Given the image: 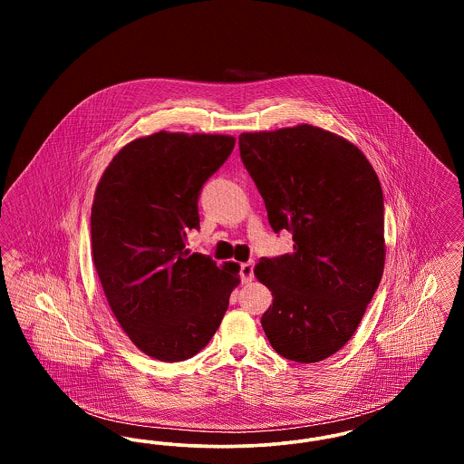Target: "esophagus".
Wrapping results in <instances>:
<instances>
[{"label":"esophagus","mask_w":464,"mask_h":464,"mask_svg":"<svg viewBox=\"0 0 464 464\" xmlns=\"http://www.w3.org/2000/svg\"><path fill=\"white\" fill-rule=\"evenodd\" d=\"M240 278H242L243 284L252 282V278H254V261H248V263H243L240 266Z\"/></svg>","instance_id":"1"}]
</instances>
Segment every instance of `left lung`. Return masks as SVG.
Returning a JSON list of instances; mask_svg holds the SVG:
<instances>
[{"instance_id":"obj_1","label":"left lung","mask_w":464,"mask_h":464,"mask_svg":"<svg viewBox=\"0 0 464 464\" xmlns=\"http://www.w3.org/2000/svg\"><path fill=\"white\" fill-rule=\"evenodd\" d=\"M240 156L290 254L261 257L256 276L273 306L261 318L280 356L313 363L353 335L384 269V201L363 153L346 139L299 125L242 133Z\"/></svg>"}]
</instances>
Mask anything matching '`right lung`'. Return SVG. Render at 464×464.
<instances>
[{"instance_id": "obj_1", "label": "right lung", "mask_w": 464, "mask_h": 464, "mask_svg": "<svg viewBox=\"0 0 464 464\" xmlns=\"http://www.w3.org/2000/svg\"><path fill=\"white\" fill-rule=\"evenodd\" d=\"M235 137L158 132L135 139L101 177L90 216L92 259L111 309L133 344L161 362L198 353L219 329L237 263L189 252L198 198Z\"/></svg>"}]
</instances>
